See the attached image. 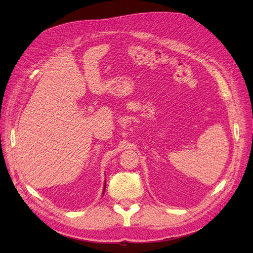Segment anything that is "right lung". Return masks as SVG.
I'll return each instance as SVG.
<instances>
[{
    "label": "right lung",
    "instance_id": "obj_1",
    "mask_svg": "<svg viewBox=\"0 0 253 253\" xmlns=\"http://www.w3.org/2000/svg\"><path fill=\"white\" fill-rule=\"evenodd\" d=\"M104 190H105V187H104ZM103 194H104V191H103Z\"/></svg>",
    "mask_w": 253,
    "mask_h": 253
}]
</instances>
